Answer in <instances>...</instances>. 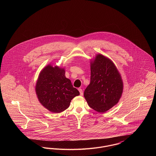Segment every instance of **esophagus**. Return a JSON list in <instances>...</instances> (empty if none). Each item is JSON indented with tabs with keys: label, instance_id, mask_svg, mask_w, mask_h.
<instances>
[{
	"label": "esophagus",
	"instance_id": "obj_1",
	"mask_svg": "<svg viewBox=\"0 0 156 156\" xmlns=\"http://www.w3.org/2000/svg\"><path fill=\"white\" fill-rule=\"evenodd\" d=\"M78 90H79V92H80V95L82 96V95H83V94L82 89H81V88H78Z\"/></svg>",
	"mask_w": 156,
	"mask_h": 156
}]
</instances>
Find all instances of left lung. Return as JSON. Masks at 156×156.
Returning a JSON list of instances; mask_svg holds the SVG:
<instances>
[{
	"instance_id": "1",
	"label": "left lung",
	"mask_w": 156,
	"mask_h": 156,
	"mask_svg": "<svg viewBox=\"0 0 156 156\" xmlns=\"http://www.w3.org/2000/svg\"><path fill=\"white\" fill-rule=\"evenodd\" d=\"M123 82L111 60L97 55L90 63V81L83 95L90 108L104 113L119 102L123 92Z\"/></svg>"
}]
</instances>
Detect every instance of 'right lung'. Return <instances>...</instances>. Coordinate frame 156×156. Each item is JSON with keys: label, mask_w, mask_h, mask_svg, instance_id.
Masks as SVG:
<instances>
[{"label": "right lung", "mask_w": 156, "mask_h": 156, "mask_svg": "<svg viewBox=\"0 0 156 156\" xmlns=\"http://www.w3.org/2000/svg\"><path fill=\"white\" fill-rule=\"evenodd\" d=\"M36 92L41 105L53 113L67 109L71 100L80 95L71 81L65 76V70L48 65L39 75Z\"/></svg>", "instance_id": "add662e5"}]
</instances>
